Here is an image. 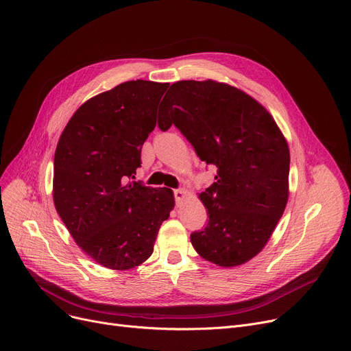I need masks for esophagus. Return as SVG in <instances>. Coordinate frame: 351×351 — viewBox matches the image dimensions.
<instances>
[{"label": "esophagus", "mask_w": 351, "mask_h": 351, "mask_svg": "<svg viewBox=\"0 0 351 351\" xmlns=\"http://www.w3.org/2000/svg\"><path fill=\"white\" fill-rule=\"evenodd\" d=\"M173 195H175V201L179 202L180 199H184L185 191H184V189H175V191H173Z\"/></svg>", "instance_id": "1"}]
</instances>
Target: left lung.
<instances>
[{"label": "left lung", "mask_w": 351, "mask_h": 351, "mask_svg": "<svg viewBox=\"0 0 351 351\" xmlns=\"http://www.w3.org/2000/svg\"><path fill=\"white\" fill-rule=\"evenodd\" d=\"M175 125L196 155L217 166L199 195L205 230L191 234L195 251L219 267H237L260 252L288 201L289 149L276 120L239 88L213 80L173 83L158 126Z\"/></svg>", "instance_id": "8db88e82"}]
</instances>
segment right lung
Masks as SVG:
<instances>
[{
	"instance_id": "1",
	"label": "right lung",
	"mask_w": 351,
	"mask_h": 351,
	"mask_svg": "<svg viewBox=\"0 0 351 351\" xmlns=\"http://www.w3.org/2000/svg\"><path fill=\"white\" fill-rule=\"evenodd\" d=\"M169 83L132 80L82 104L54 155L53 199L75 243L110 269H130L154 252L173 192L134 179Z\"/></svg>"
}]
</instances>
